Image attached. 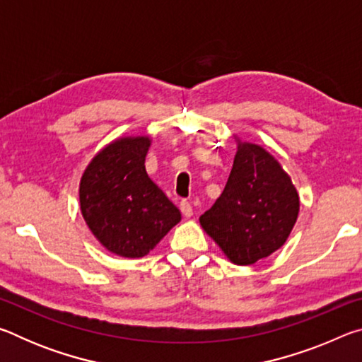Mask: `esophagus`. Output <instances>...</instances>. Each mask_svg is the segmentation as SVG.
<instances>
[{"instance_id":"obj_1","label":"esophagus","mask_w":362,"mask_h":362,"mask_svg":"<svg viewBox=\"0 0 362 362\" xmlns=\"http://www.w3.org/2000/svg\"><path fill=\"white\" fill-rule=\"evenodd\" d=\"M180 211H182V214L185 217H192L193 216V207H192V204L188 203L187 199H183V201H180Z\"/></svg>"}]
</instances>
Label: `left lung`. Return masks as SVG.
I'll return each instance as SVG.
<instances>
[{"mask_svg":"<svg viewBox=\"0 0 362 362\" xmlns=\"http://www.w3.org/2000/svg\"><path fill=\"white\" fill-rule=\"evenodd\" d=\"M236 144L228 182L199 223L231 263L252 265L284 246L297 222L300 199L272 153L240 137Z\"/></svg>","mask_w":362,"mask_h":362,"instance_id":"1","label":"left lung"}]
</instances>
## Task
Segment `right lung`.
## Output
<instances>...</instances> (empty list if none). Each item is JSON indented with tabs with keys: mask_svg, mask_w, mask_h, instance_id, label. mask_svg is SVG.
Masks as SVG:
<instances>
[{
	"mask_svg": "<svg viewBox=\"0 0 362 362\" xmlns=\"http://www.w3.org/2000/svg\"><path fill=\"white\" fill-rule=\"evenodd\" d=\"M148 136L119 137L97 153L79 180V209L108 252L140 259L156 247L182 214L145 169Z\"/></svg>",
	"mask_w": 362,
	"mask_h": 362,
	"instance_id": "obj_1",
	"label": "right lung"
}]
</instances>
